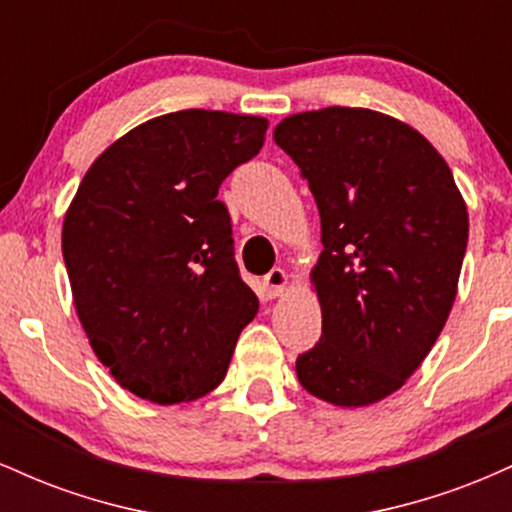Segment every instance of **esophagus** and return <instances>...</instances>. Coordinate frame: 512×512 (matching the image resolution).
<instances>
[{"label": "esophagus", "mask_w": 512, "mask_h": 512, "mask_svg": "<svg viewBox=\"0 0 512 512\" xmlns=\"http://www.w3.org/2000/svg\"><path fill=\"white\" fill-rule=\"evenodd\" d=\"M286 286H289V274L284 269H272L267 276H264V296L267 298H279L286 293Z\"/></svg>", "instance_id": "1"}]
</instances>
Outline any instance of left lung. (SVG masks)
Returning a JSON list of instances; mask_svg holds the SVG:
<instances>
[{
    "mask_svg": "<svg viewBox=\"0 0 512 512\" xmlns=\"http://www.w3.org/2000/svg\"><path fill=\"white\" fill-rule=\"evenodd\" d=\"M274 142L308 180L325 245L313 269L322 337L296 358L298 380L337 407L380 402L448 320L467 250L464 199L426 137L375 110L291 115Z\"/></svg>",
    "mask_w": 512,
    "mask_h": 512,
    "instance_id": "left-lung-1",
    "label": "left lung"
}]
</instances>
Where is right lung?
<instances>
[{
    "label": "right lung",
    "instance_id": "obj_1",
    "mask_svg": "<svg viewBox=\"0 0 512 512\" xmlns=\"http://www.w3.org/2000/svg\"><path fill=\"white\" fill-rule=\"evenodd\" d=\"M269 122L180 110L105 149L64 216L62 255L96 356L132 395L190 402L226 378L257 315L221 182L260 154Z\"/></svg>",
    "mask_w": 512,
    "mask_h": 512
}]
</instances>
